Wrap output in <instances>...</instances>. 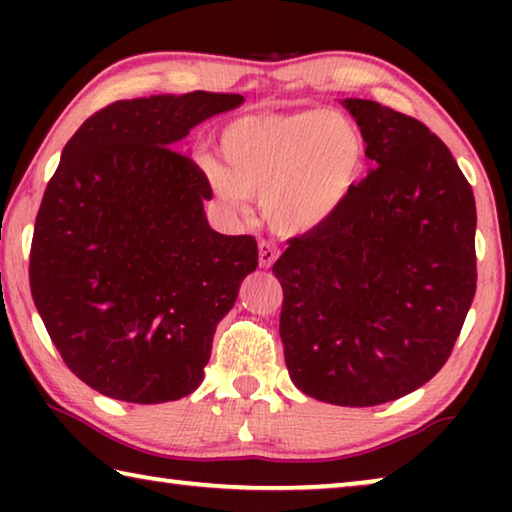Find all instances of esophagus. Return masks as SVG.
Wrapping results in <instances>:
<instances>
[{
	"mask_svg": "<svg viewBox=\"0 0 512 512\" xmlns=\"http://www.w3.org/2000/svg\"><path fill=\"white\" fill-rule=\"evenodd\" d=\"M277 257H280V250H277L273 241H259V266L262 268L273 266Z\"/></svg>",
	"mask_w": 512,
	"mask_h": 512,
	"instance_id": "esophagus-1",
	"label": "esophagus"
}]
</instances>
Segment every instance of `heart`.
Returning a JSON list of instances; mask_svg holds the SVG:
<instances>
[{"mask_svg":"<svg viewBox=\"0 0 512 512\" xmlns=\"http://www.w3.org/2000/svg\"><path fill=\"white\" fill-rule=\"evenodd\" d=\"M223 167L205 164L219 203L246 212L250 196L280 235L323 228L350 201L366 167L359 126L341 112L298 110L246 115L221 131Z\"/></svg>","mask_w":512,"mask_h":512,"instance_id":"1","label":"heart"}]
</instances>
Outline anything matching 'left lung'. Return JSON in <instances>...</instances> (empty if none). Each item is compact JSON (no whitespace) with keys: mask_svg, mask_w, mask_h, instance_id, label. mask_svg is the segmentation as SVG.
Masks as SVG:
<instances>
[{"mask_svg":"<svg viewBox=\"0 0 512 512\" xmlns=\"http://www.w3.org/2000/svg\"><path fill=\"white\" fill-rule=\"evenodd\" d=\"M341 103L375 167L273 264L280 336L302 393L375 406L427 384L452 354L476 291V205L454 155L418 119Z\"/></svg>","mask_w":512,"mask_h":512,"instance_id":"left-lung-1","label":"left lung"}]
</instances>
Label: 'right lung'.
Wrapping results in <instances>:
<instances>
[{
	"mask_svg": "<svg viewBox=\"0 0 512 512\" xmlns=\"http://www.w3.org/2000/svg\"><path fill=\"white\" fill-rule=\"evenodd\" d=\"M244 103L187 92L110 103L65 144L36 216L29 282L76 377L112 400L194 393L257 241L207 223L210 183L173 146Z\"/></svg>",
	"mask_w": 512,
	"mask_h": 512,
	"instance_id": "obj_1",
	"label": "right lung"
}]
</instances>
